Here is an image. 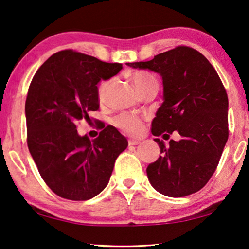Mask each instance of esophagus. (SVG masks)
<instances>
[{
  "label": "esophagus",
  "instance_id": "obj_1",
  "mask_svg": "<svg viewBox=\"0 0 249 249\" xmlns=\"http://www.w3.org/2000/svg\"><path fill=\"white\" fill-rule=\"evenodd\" d=\"M129 146H137V145H139L140 142V140H137V139H129Z\"/></svg>",
  "mask_w": 249,
  "mask_h": 249
}]
</instances>
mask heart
<instances>
[{"label":"heart","mask_w":249,"mask_h":249,"mask_svg":"<svg viewBox=\"0 0 249 249\" xmlns=\"http://www.w3.org/2000/svg\"><path fill=\"white\" fill-rule=\"evenodd\" d=\"M133 83H135L138 92H142L145 89L150 88V86H154V85L157 86L156 78L151 76L149 74L140 73V71L133 75ZM110 84H111V80L103 81L100 84L99 99L101 101H103L107 98V89H109ZM113 124H116V127L121 129L122 131L130 133V135H136V133L140 130L142 121H140V118L137 117L136 114L124 112L113 119Z\"/></svg>","instance_id":"obj_1"}]
</instances>
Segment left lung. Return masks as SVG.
Returning a JSON list of instances; mask_svg holds the SVG:
<instances>
[{"instance_id": "obj_1", "label": "left lung", "mask_w": 249, "mask_h": 249, "mask_svg": "<svg viewBox=\"0 0 249 249\" xmlns=\"http://www.w3.org/2000/svg\"><path fill=\"white\" fill-rule=\"evenodd\" d=\"M128 66L158 73L164 94L151 133L164 139L178 132L179 140L155 138L160 156L147 167L150 184L171 197L196 193L211 178L228 140V96L213 66L202 53L179 46L148 62Z\"/></svg>"}]
</instances>
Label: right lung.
I'll use <instances>...</instances> for the list:
<instances>
[{
	"mask_svg": "<svg viewBox=\"0 0 249 249\" xmlns=\"http://www.w3.org/2000/svg\"><path fill=\"white\" fill-rule=\"evenodd\" d=\"M122 64L106 63L73 50L50 56L35 74L26 100L27 142L46 184L57 196L89 200L106 189L114 161L128 142L112 125L98 138L80 136L76 124L99 110L101 80Z\"/></svg>",
	"mask_w": 249,
	"mask_h": 249,
	"instance_id": "obj_1",
	"label": "right lung"
}]
</instances>
